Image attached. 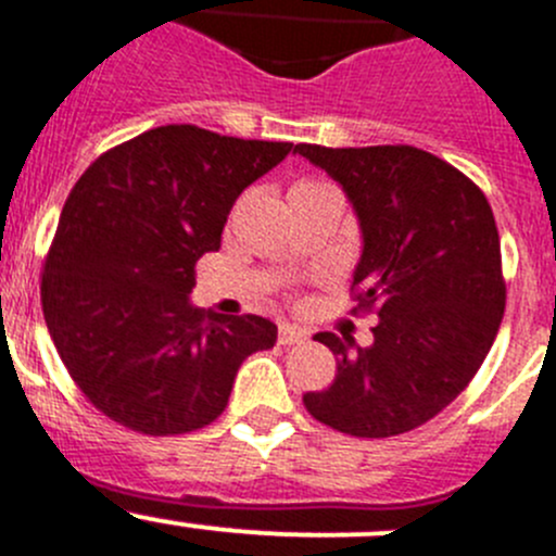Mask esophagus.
I'll list each match as a JSON object with an SVG mask.
<instances>
[{"instance_id":"obj_1","label":"esophagus","mask_w":556,"mask_h":556,"mask_svg":"<svg viewBox=\"0 0 556 556\" xmlns=\"http://www.w3.org/2000/svg\"><path fill=\"white\" fill-rule=\"evenodd\" d=\"M307 340V331L299 329V326L282 324L279 326V345H299V342Z\"/></svg>"}]
</instances>
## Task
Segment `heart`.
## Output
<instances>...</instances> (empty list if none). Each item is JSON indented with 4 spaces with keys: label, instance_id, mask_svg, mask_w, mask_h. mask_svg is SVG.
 <instances>
[{
    "label": "heart",
    "instance_id": "b5f03b06",
    "mask_svg": "<svg viewBox=\"0 0 556 556\" xmlns=\"http://www.w3.org/2000/svg\"><path fill=\"white\" fill-rule=\"evenodd\" d=\"M320 186H329V184H324V180H315V178H299L293 186H290V197L302 194V191H309V189H320Z\"/></svg>",
    "mask_w": 556,
    "mask_h": 556
}]
</instances>
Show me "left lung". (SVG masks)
Instances as JSON below:
<instances>
[{
	"instance_id": "8db88e82",
	"label": "left lung",
	"mask_w": 556,
	"mask_h": 556,
	"mask_svg": "<svg viewBox=\"0 0 556 556\" xmlns=\"http://www.w3.org/2000/svg\"><path fill=\"white\" fill-rule=\"evenodd\" d=\"M295 153L354 202L365 249L351 315H378L367 349L349 334L315 337L340 362L304 406L359 439L408 433L469 387L494 345L507 299L494 211L475 180L412 144Z\"/></svg>"
}]
</instances>
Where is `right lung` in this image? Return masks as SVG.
<instances>
[{
  "label": "right lung",
  "mask_w": 556,
  "mask_h": 556,
  "mask_svg": "<svg viewBox=\"0 0 556 556\" xmlns=\"http://www.w3.org/2000/svg\"><path fill=\"white\" fill-rule=\"evenodd\" d=\"M290 142L159 126L98 155L67 194L40 304L62 365L112 422L178 435L214 422L247 356L277 342L261 315L191 307L194 266Z\"/></svg>",
  "instance_id": "obj_1"
}]
</instances>
